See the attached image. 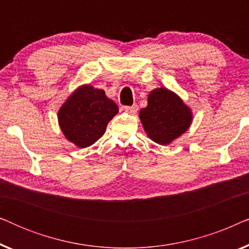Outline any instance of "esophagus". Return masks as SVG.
Segmentation results:
<instances>
[{
    "mask_svg": "<svg viewBox=\"0 0 249 249\" xmlns=\"http://www.w3.org/2000/svg\"><path fill=\"white\" fill-rule=\"evenodd\" d=\"M124 110L128 112V113H130V114H135L136 112L138 111V107L136 104H134V105H130V107H124Z\"/></svg>",
    "mask_w": 249,
    "mask_h": 249,
    "instance_id": "esophagus-1",
    "label": "esophagus"
}]
</instances>
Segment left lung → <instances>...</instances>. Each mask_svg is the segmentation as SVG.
Segmentation results:
<instances>
[{"label":"left lung","instance_id":"8db88e82","mask_svg":"<svg viewBox=\"0 0 249 249\" xmlns=\"http://www.w3.org/2000/svg\"><path fill=\"white\" fill-rule=\"evenodd\" d=\"M147 107L139 118L148 137L160 145H168L188 130L193 114L178 95L161 87L148 95Z\"/></svg>","mask_w":249,"mask_h":249}]
</instances>
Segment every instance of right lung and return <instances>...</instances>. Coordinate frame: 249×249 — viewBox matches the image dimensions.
<instances>
[{"mask_svg": "<svg viewBox=\"0 0 249 249\" xmlns=\"http://www.w3.org/2000/svg\"><path fill=\"white\" fill-rule=\"evenodd\" d=\"M119 112L118 105L103 89L84 85L70 95L59 110L61 130L68 141L85 148L98 141Z\"/></svg>", "mask_w": 249, "mask_h": 249, "instance_id": "obj_1", "label": "right lung"}]
</instances>
